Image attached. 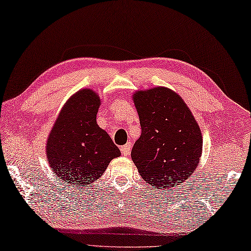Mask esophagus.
Here are the masks:
<instances>
[{
  "label": "esophagus",
  "instance_id": "obj_1",
  "mask_svg": "<svg viewBox=\"0 0 251 251\" xmlns=\"http://www.w3.org/2000/svg\"><path fill=\"white\" fill-rule=\"evenodd\" d=\"M130 147H131V145L128 143V144H126V145H124V146H122L121 147V151H122V153L124 154V156H128L129 154V151H130Z\"/></svg>",
  "mask_w": 251,
  "mask_h": 251
}]
</instances>
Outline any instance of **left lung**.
<instances>
[{"mask_svg": "<svg viewBox=\"0 0 251 251\" xmlns=\"http://www.w3.org/2000/svg\"><path fill=\"white\" fill-rule=\"evenodd\" d=\"M141 135L131 149L140 176L152 188L171 189L197 170L202 133L179 94L163 86L133 94Z\"/></svg>", "mask_w": 251, "mask_h": 251, "instance_id": "1", "label": "left lung"}]
</instances>
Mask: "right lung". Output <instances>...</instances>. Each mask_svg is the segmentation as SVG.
<instances>
[{
  "label": "right lung",
  "instance_id": "1",
  "mask_svg": "<svg viewBox=\"0 0 251 251\" xmlns=\"http://www.w3.org/2000/svg\"><path fill=\"white\" fill-rule=\"evenodd\" d=\"M101 100L82 89L68 100L46 144L47 160L63 183L82 186L98 180L112 159L121 156L117 146L97 124Z\"/></svg>",
  "mask_w": 251,
  "mask_h": 251
}]
</instances>
